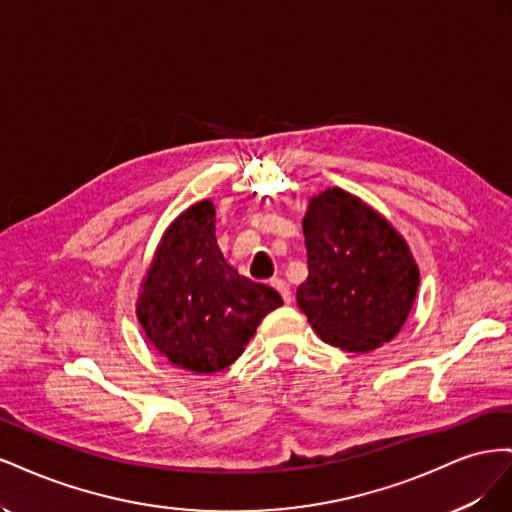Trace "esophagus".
<instances>
[{
  "label": "esophagus",
  "instance_id": "esophagus-1",
  "mask_svg": "<svg viewBox=\"0 0 512 512\" xmlns=\"http://www.w3.org/2000/svg\"><path fill=\"white\" fill-rule=\"evenodd\" d=\"M271 286L282 294V299H284V303H290L292 301V290H290V286H288V282H284V280H271Z\"/></svg>",
  "mask_w": 512,
  "mask_h": 512
}]
</instances>
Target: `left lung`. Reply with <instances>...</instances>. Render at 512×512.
<instances>
[{
    "instance_id": "left-lung-1",
    "label": "left lung",
    "mask_w": 512,
    "mask_h": 512,
    "mask_svg": "<svg viewBox=\"0 0 512 512\" xmlns=\"http://www.w3.org/2000/svg\"><path fill=\"white\" fill-rule=\"evenodd\" d=\"M307 280L297 303L324 342L348 352L389 344L408 320L421 273L410 245L365 200L342 188L309 198Z\"/></svg>"
}]
</instances>
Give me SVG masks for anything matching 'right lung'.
I'll return each instance as SVG.
<instances>
[{
	"mask_svg": "<svg viewBox=\"0 0 512 512\" xmlns=\"http://www.w3.org/2000/svg\"><path fill=\"white\" fill-rule=\"evenodd\" d=\"M284 301L228 265L215 239L209 198L168 224L138 288L136 318L179 369L215 374L235 363L258 324Z\"/></svg>",
	"mask_w": 512,
	"mask_h": 512,
	"instance_id": "add662e5",
	"label": "right lung"
}]
</instances>
